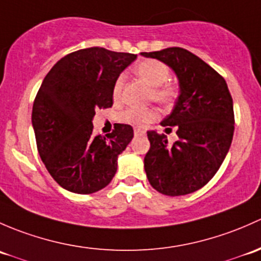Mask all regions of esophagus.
<instances>
[{"label": "esophagus", "instance_id": "1", "mask_svg": "<svg viewBox=\"0 0 261 261\" xmlns=\"http://www.w3.org/2000/svg\"><path fill=\"white\" fill-rule=\"evenodd\" d=\"M134 134H136V136H143V134H146V130H144L143 128L137 127L134 128Z\"/></svg>", "mask_w": 261, "mask_h": 261}]
</instances>
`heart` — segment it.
Wrapping results in <instances>:
<instances>
[{
	"instance_id": "heart-1",
	"label": "heart",
	"mask_w": 261,
	"mask_h": 261,
	"mask_svg": "<svg viewBox=\"0 0 261 261\" xmlns=\"http://www.w3.org/2000/svg\"><path fill=\"white\" fill-rule=\"evenodd\" d=\"M133 71L139 79L143 80L150 89V98L165 108H171L174 106L179 96L178 85L168 83L171 76L170 68L165 63L154 59H146L133 66ZM124 85V76L120 75L117 77L113 87V96L119 98ZM155 118V112L153 109H137L128 108L122 113V119L128 123L142 124L150 122Z\"/></svg>"
}]
</instances>
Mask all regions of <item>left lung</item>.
Masks as SVG:
<instances>
[{"instance_id":"1","label":"left lung","mask_w":261,"mask_h":261,"mask_svg":"<svg viewBox=\"0 0 261 261\" xmlns=\"http://www.w3.org/2000/svg\"><path fill=\"white\" fill-rule=\"evenodd\" d=\"M142 55L170 66L179 84L178 99L161 122L166 129L176 128L178 139L170 144L165 134L147 132V178L163 195L192 193L215 176L230 149L235 119L229 88L219 72L182 47Z\"/></svg>"}]
</instances>
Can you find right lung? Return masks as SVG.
I'll use <instances>...</instances> for the list:
<instances>
[{
  "label": "right lung",
  "instance_id": "1",
  "mask_svg": "<svg viewBox=\"0 0 261 261\" xmlns=\"http://www.w3.org/2000/svg\"><path fill=\"white\" fill-rule=\"evenodd\" d=\"M137 55L89 47L64 56L47 72L32 107L39 154L63 189L80 195L111 184L118 155L133 138V128L115 124L94 136L95 109L113 106V87Z\"/></svg>",
  "mask_w": 261,
  "mask_h": 261
}]
</instances>
